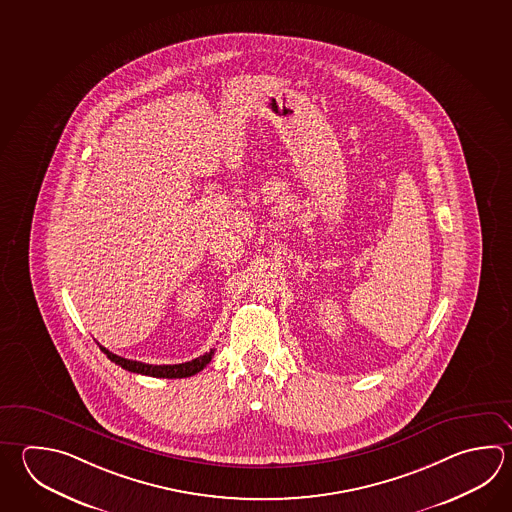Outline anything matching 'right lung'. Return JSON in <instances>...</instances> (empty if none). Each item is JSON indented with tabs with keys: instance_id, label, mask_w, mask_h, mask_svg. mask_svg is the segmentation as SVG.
Instances as JSON below:
<instances>
[{
	"instance_id": "1",
	"label": "right lung",
	"mask_w": 512,
	"mask_h": 512,
	"mask_svg": "<svg viewBox=\"0 0 512 512\" xmlns=\"http://www.w3.org/2000/svg\"><path fill=\"white\" fill-rule=\"evenodd\" d=\"M99 349L107 355L112 362H116L117 366L123 367L130 373H137V375H148V377L155 378H186L192 377L195 373L203 371L204 367L210 364L213 357V349L210 353H204L201 357L193 358L190 362L184 364H168V366H154V364H145V362H137V360H128V358L119 357L114 355L112 351L107 348L99 346Z\"/></svg>"
}]
</instances>
